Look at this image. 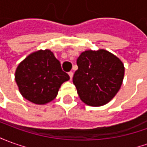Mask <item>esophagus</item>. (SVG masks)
<instances>
[{
  "label": "esophagus",
  "mask_w": 147,
  "mask_h": 147,
  "mask_svg": "<svg viewBox=\"0 0 147 147\" xmlns=\"http://www.w3.org/2000/svg\"><path fill=\"white\" fill-rule=\"evenodd\" d=\"M69 78H70V80L73 78V76H74V73L72 71H70L69 73Z\"/></svg>",
  "instance_id": "1"
}]
</instances>
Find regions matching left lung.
<instances>
[{"mask_svg": "<svg viewBox=\"0 0 147 147\" xmlns=\"http://www.w3.org/2000/svg\"><path fill=\"white\" fill-rule=\"evenodd\" d=\"M73 78L81 100L91 106L106 105L121 88L125 68L118 57L107 50L82 52Z\"/></svg>", "mask_w": 147, "mask_h": 147, "instance_id": "obj_1", "label": "left lung"}]
</instances>
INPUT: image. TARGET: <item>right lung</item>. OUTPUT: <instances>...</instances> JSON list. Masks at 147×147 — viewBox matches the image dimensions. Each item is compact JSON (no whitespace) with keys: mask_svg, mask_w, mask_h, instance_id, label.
<instances>
[{"mask_svg":"<svg viewBox=\"0 0 147 147\" xmlns=\"http://www.w3.org/2000/svg\"><path fill=\"white\" fill-rule=\"evenodd\" d=\"M69 76L49 49L32 53L18 65L15 81L21 95L31 102L44 105L55 98Z\"/></svg>","mask_w":147,"mask_h":147,"instance_id":"1","label":"right lung"}]
</instances>
